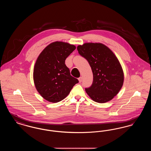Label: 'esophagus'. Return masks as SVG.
<instances>
[{
	"instance_id": "1",
	"label": "esophagus",
	"mask_w": 151,
	"mask_h": 151,
	"mask_svg": "<svg viewBox=\"0 0 151 151\" xmlns=\"http://www.w3.org/2000/svg\"><path fill=\"white\" fill-rule=\"evenodd\" d=\"M78 80H79V83H81V82L82 81V78H81V77H80L79 79H78Z\"/></svg>"
}]
</instances>
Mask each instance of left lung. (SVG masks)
<instances>
[{"label":"left lung","instance_id":"left-lung-1","mask_svg":"<svg viewBox=\"0 0 151 151\" xmlns=\"http://www.w3.org/2000/svg\"><path fill=\"white\" fill-rule=\"evenodd\" d=\"M86 59L93 75L92 86L86 88L95 102L105 103L112 100L122 88L124 75L117 58L107 46L100 43H86L77 47Z\"/></svg>","mask_w":151,"mask_h":151}]
</instances>
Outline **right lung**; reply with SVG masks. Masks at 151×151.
Masks as SVG:
<instances>
[{
  "instance_id": "add662e5",
  "label": "right lung",
  "mask_w": 151,
  "mask_h": 151,
  "mask_svg": "<svg viewBox=\"0 0 151 151\" xmlns=\"http://www.w3.org/2000/svg\"><path fill=\"white\" fill-rule=\"evenodd\" d=\"M76 47L69 43L55 42L49 45L37 59L33 71L36 89L51 102L63 100L79 80L72 76L65 60Z\"/></svg>"
}]
</instances>
